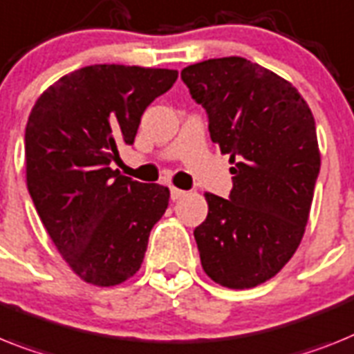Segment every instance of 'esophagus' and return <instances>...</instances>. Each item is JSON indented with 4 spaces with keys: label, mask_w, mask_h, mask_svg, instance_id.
Wrapping results in <instances>:
<instances>
[{
    "label": "esophagus",
    "mask_w": 354,
    "mask_h": 354,
    "mask_svg": "<svg viewBox=\"0 0 354 354\" xmlns=\"http://www.w3.org/2000/svg\"><path fill=\"white\" fill-rule=\"evenodd\" d=\"M187 192L182 191V189H176V187H171V200H180V198H183Z\"/></svg>",
    "instance_id": "1"
}]
</instances>
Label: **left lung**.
Returning a JSON list of instances; mask_svg holds the SVG:
<instances>
[{"label":"left lung","instance_id":"obj_1","mask_svg":"<svg viewBox=\"0 0 354 354\" xmlns=\"http://www.w3.org/2000/svg\"><path fill=\"white\" fill-rule=\"evenodd\" d=\"M182 79L234 174L228 200L205 194L209 214L194 230L201 266L225 288L259 286L304 236L320 169L313 115L292 82L243 57L191 64Z\"/></svg>","mask_w":354,"mask_h":354}]
</instances>
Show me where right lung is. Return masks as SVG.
Returning a JSON list of instances; mask_svg holds the SVG:
<instances>
[{
	"instance_id": "obj_1",
	"label": "right lung",
	"mask_w": 354,
	"mask_h": 354,
	"mask_svg": "<svg viewBox=\"0 0 354 354\" xmlns=\"http://www.w3.org/2000/svg\"><path fill=\"white\" fill-rule=\"evenodd\" d=\"M176 79L167 68L93 64L61 77L32 108L26 187L50 239L84 283L117 286L140 270L171 192L122 176L111 162Z\"/></svg>"
}]
</instances>
